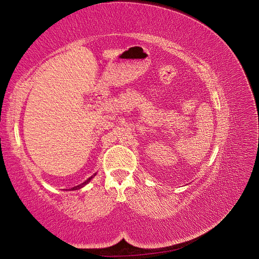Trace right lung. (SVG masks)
<instances>
[{
    "label": "right lung",
    "mask_w": 259,
    "mask_h": 259,
    "mask_svg": "<svg viewBox=\"0 0 259 259\" xmlns=\"http://www.w3.org/2000/svg\"><path fill=\"white\" fill-rule=\"evenodd\" d=\"M92 178H93V176H92V177H90V178H89L88 180H86V182H84V183H83V184H81L80 186H77V187H74V188H72V190H76V189H80V188H82V187H83V186H85L86 184H89V183L91 182V179H92Z\"/></svg>",
    "instance_id": "obj_1"
}]
</instances>
